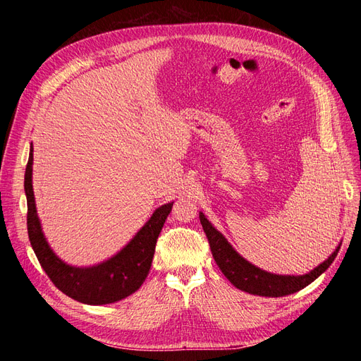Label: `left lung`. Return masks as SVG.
Listing matches in <instances>:
<instances>
[{
	"label": "left lung",
	"instance_id": "1",
	"mask_svg": "<svg viewBox=\"0 0 361 361\" xmlns=\"http://www.w3.org/2000/svg\"><path fill=\"white\" fill-rule=\"evenodd\" d=\"M200 223L203 231L209 241L212 256L218 268L221 269L227 280L238 289L245 290L260 297H285V295L298 292L305 288L313 280L318 279L322 272L329 268L337 256L338 245L331 256L324 260L319 267H316L309 274L304 276H277L260 269L239 256L232 245L226 241V238L216 231L212 224L206 220V216L200 212Z\"/></svg>",
	"mask_w": 361,
	"mask_h": 361
}]
</instances>
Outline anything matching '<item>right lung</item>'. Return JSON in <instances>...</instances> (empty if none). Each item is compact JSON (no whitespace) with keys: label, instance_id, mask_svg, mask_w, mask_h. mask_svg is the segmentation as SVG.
<instances>
[{"label":"right lung","instance_id":"obj_1","mask_svg":"<svg viewBox=\"0 0 361 361\" xmlns=\"http://www.w3.org/2000/svg\"><path fill=\"white\" fill-rule=\"evenodd\" d=\"M31 174L32 147L30 149L24 182L27 194L28 238L40 267L47 272V276L56 288L76 301L99 305L123 300L143 285L149 274L152 259H154L157 239L171 211L173 202L158 207L154 215L150 216V220L114 257L92 268H73L63 264L52 253L45 236L42 233L36 214Z\"/></svg>","mask_w":361,"mask_h":361}]
</instances>
